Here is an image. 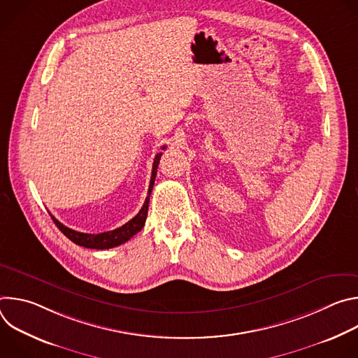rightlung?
Returning <instances> with one entry per match:
<instances>
[{"label": "right lung", "instance_id": "add662e5", "mask_svg": "<svg viewBox=\"0 0 358 358\" xmlns=\"http://www.w3.org/2000/svg\"><path fill=\"white\" fill-rule=\"evenodd\" d=\"M163 150L166 148V145L162 147ZM163 152H159L155 159V163H152V170H151V178H150V185H148V195L145 196V201L143 203L141 210L138 211V214L131 218L129 222H126L124 225H122L117 229L109 231V232H101V234H83V232H78L73 231L68 227H65L64 224H61L55 217L50 215V218L54 220L55 225L59 228V231L69 238L73 243L79 245V246H85L89 249H110L115 246H119L124 242H127L131 236H134L137 232L141 231V228L144 227L145 218H147V211H148V201H150V194L152 191V185H155V180H156V174H157V167L160 163Z\"/></svg>", "mask_w": 358, "mask_h": 358}]
</instances>
